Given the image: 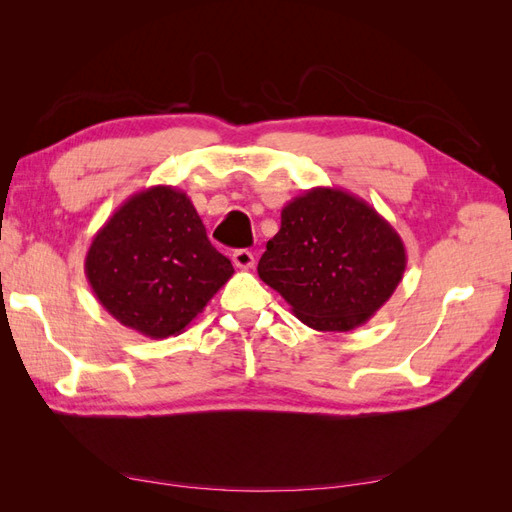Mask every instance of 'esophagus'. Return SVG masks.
I'll use <instances>...</instances> for the list:
<instances>
[{"mask_svg":"<svg viewBox=\"0 0 512 512\" xmlns=\"http://www.w3.org/2000/svg\"><path fill=\"white\" fill-rule=\"evenodd\" d=\"M232 262H235L237 269H252L256 260L250 250H237L235 254H232Z\"/></svg>","mask_w":512,"mask_h":512,"instance_id":"esophagus-1","label":"esophagus"}]
</instances>
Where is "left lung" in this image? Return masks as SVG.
<instances>
[{
  "instance_id": "left-lung-1",
  "label": "left lung",
  "mask_w": 512,
  "mask_h": 512,
  "mask_svg": "<svg viewBox=\"0 0 512 512\" xmlns=\"http://www.w3.org/2000/svg\"><path fill=\"white\" fill-rule=\"evenodd\" d=\"M408 265L382 215L339 188H312L282 209L258 275L316 331H352L391 299Z\"/></svg>"
}]
</instances>
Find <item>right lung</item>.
Here are the masks:
<instances>
[{
    "label": "right lung",
    "instance_id": "1",
    "mask_svg": "<svg viewBox=\"0 0 512 512\" xmlns=\"http://www.w3.org/2000/svg\"><path fill=\"white\" fill-rule=\"evenodd\" d=\"M235 273L190 196L173 185L132 194L96 232L85 275L100 305L151 339L179 335Z\"/></svg>",
    "mask_w": 512,
    "mask_h": 512
}]
</instances>
